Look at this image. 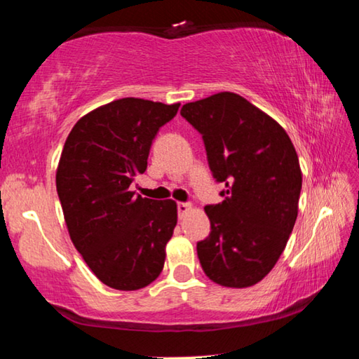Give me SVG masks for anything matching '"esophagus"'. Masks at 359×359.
Listing matches in <instances>:
<instances>
[{
  "label": "esophagus",
  "mask_w": 359,
  "mask_h": 359,
  "mask_svg": "<svg viewBox=\"0 0 359 359\" xmlns=\"http://www.w3.org/2000/svg\"><path fill=\"white\" fill-rule=\"evenodd\" d=\"M191 209V205L190 204H187V203H177V212H179V218H184V215L187 214L188 210Z\"/></svg>",
  "instance_id": "1"
}]
</instances>
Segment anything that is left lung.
I'll return each instance as SVG.
<instances>
[{
    "label": "left lung",
    "instance_id": "1",
    "mask_svg": "<svg viewBox=\"0 0 359 359\" xmlns=\"http://www.w3.org/2000/svg\"><path fill=\"white\" fill-rule=\"evenodd\" d=\"M182 117L201 133L222 203L205 205L210 234L198 242L212 282L247 288L269 274L297 217L302 174L280 125L242 96L222 92L187 102Z\"/></svg>",
    "mask_w": 359,
    "mask_h": 359
}]
</instances>
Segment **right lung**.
<instances>
[{
    "mask_svg": "<svg viewBox=\"0 0 359 359\" xmlns=\"http://www.w3.org/2000/svg\"><path fill=\"white\" fill-rule=\"evenodd\" d=\"M141 98L109 102L77 121L60 156L57 191L77 252L107 287L135 291L161 274L177 224L172 199L136 196L158 130L179 111Z\"/></svg>",
    "mask_w": 359,
    "mask_h": 359,
    "instance_id": "add662e5",
    "label": "right lung"
}]
</instances>
